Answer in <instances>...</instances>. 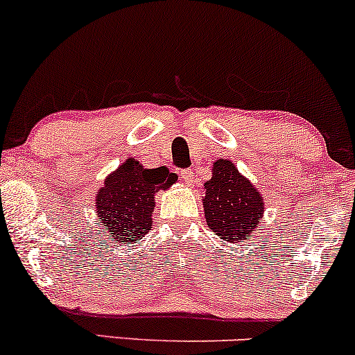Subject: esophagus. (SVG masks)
<instances>
[{"label":"esophagus","instance_id":"obj_1","mask_svg":"<svg viewBox=\"0 0 355 355\" xmlns=\"http://www.w3.org/2000/svg\"><path fill=\"white\" fill-rule=\"evenodd\" d=\"M182 178L183 180L187 182V185H193V170H190V168H187V170H182Z\"/></svg>","mask_w":355,"mask_h":355}]
</instances>
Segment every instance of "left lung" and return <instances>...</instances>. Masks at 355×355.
<instances>
[{
    "instance_id": "8db88e82",
    "label": "left lung",
    "mask_w": 355,
    "mask_h": 355,
    "mask_svg": "<svg viewBox=\"0 0 355 355\" xmlns=\"http://www.w3.org/2000/svg\"><path fill=\"white\" fill-rule=\"evenodd\" d=\"M202 198L207 225L230 243L247 240L263 218V195L227 158L211 166V178L203 185Z\"/></svg>"
}]
</instances>
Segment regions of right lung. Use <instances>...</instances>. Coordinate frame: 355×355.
Masks as SVG:
<instances>
[{
	"label": "right lung",
	"instance_id": "add662e5",
	"mask_svg": "<svg viewBox=\"0 0 355 355\" xmlns=\"http://www.w3.org/2000/svg\"><path fill=\"white\" fill-rule=\"evenodd\" d=\"M177 178L166 166L145 168L135 158H126L95 195V211L108 237L116 243H135L148 234L155 195L168 190Z\"/></svg>",
	"mask_w": 355,
	"mask_h": 355
}]
</instances>
